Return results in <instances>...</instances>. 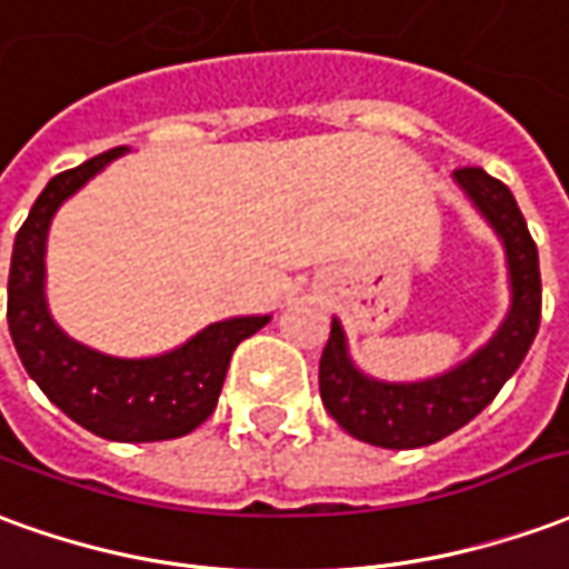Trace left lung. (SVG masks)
<instances>
[{
  "mask_svg": "<svg viewBox=\"0 0 569 569\" xmlns=\"http://www.w3.org/2000/svg\"><path fill=\"white\" fill-rule=\"evenodd\" d=\"M456 181L506 243L511 311L490 345L480 348L475 357H468L462 367L450 369L447 376L409 381V385L367 379L360 369H353L345 351V332L339 320H332L320 357V397L326 412L348 435L372 447L412 450L459 431L480 409L490 407L492 397L502 391V385L523 363L539 332V320H542L539 252L511 190L478 166L456 169Z\"/></svg>",
  "mask_w": 569,
  "mask_h": 569,
  "instance_id": "obj_1",
  "label": "left lung"
}]
</instances>
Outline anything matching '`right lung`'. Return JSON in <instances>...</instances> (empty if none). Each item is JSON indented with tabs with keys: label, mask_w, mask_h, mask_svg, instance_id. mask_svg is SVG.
<instances>
[{
	"label": "right lung",
	"mask_w": 569,
	"mask_h": 569,
	"mask_svg": "<svg viewBox=\"0 0 569 569\" xmlns=\"http://www.w3.org/2000/svg\"><path fill=\"white\" fill-rule=\"evenodd\" d=\"M126 147L54 174L36 197L14 237L8 271V332L23 369L54 407L91 435L122 443H150L190 435L216 412L230 353L271 317H233L206 326L188 345L160 357L122 360L67 339L46 308V233L70 193Z\"/></svg>",
	"instance_id": "obj_1"
}]
</instances>
